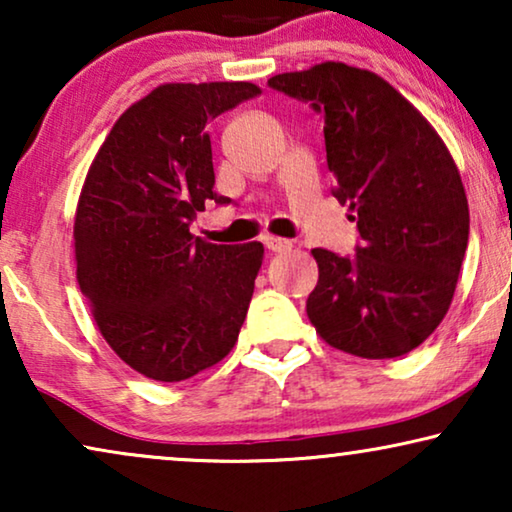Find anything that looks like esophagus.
<instances>
[{
	"label": "esophagus",
	"instance_id": "esophagus-1",
	"mask_svg": "<svg viewBox=\"0 0 512 512\" xmlns=\"http://www.w3.org/2000/svg\"><path fill=\"white\" fill-rule=\"evenodd\" d=\"M263 244L270 251H275V254H284V251H289L293 247L289 240H284V237H272V235H265L263 237Z\"/></svg>",
	"mask_w": 512,
	"mask_h": 512
}]
</instances>
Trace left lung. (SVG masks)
<instances>
[{"mask_svg": "<svg viewBox=\"0 0 512 512\" xmlns=\"http://www.w3.org/2000/svg\"><path fill=\"white\" fill-rule=\"evenodd\" d=\"M268 83L324 116L333 195L355 214L363 240L352 258L312 249L319 282L307 317L340 352L361 359L412 352L450 310L468 247V200L452 153L368 69L321 62Z\"/></svg>", "mask_w": 512, "mask_h": 512, "instance_id": "left-lung-1", "label": "left lung"}]
</instances>
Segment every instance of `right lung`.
<instances>
[{
    "mask_svg": "<svg viewBox=\"0 0 512 512\" xmlns=\"http://www.w3.org/2000/svg\"><path fill=\"white\" fill-rule=\"evenodd\" d=\"M261 93L249 81L163 83L130 104L83 181L74 216L81 293L121 361L158 382L235 347L263 244H212L188 226L216 195L207 123Z\"/></svg>",
    "mask_w": 512,
    "mask_h": 512,
    "instance_id": "1",
    "label": "right lung"
}]
</instances>
